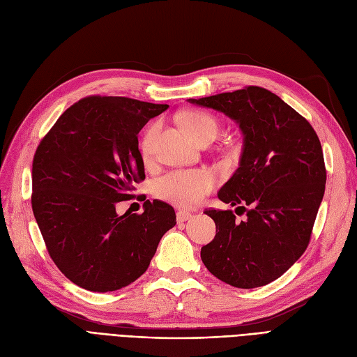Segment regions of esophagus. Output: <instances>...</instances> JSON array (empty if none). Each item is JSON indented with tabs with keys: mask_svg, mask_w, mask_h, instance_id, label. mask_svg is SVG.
Wrapping results in <instances>:
<instances>
[{
	"mask_svg": "<svg viewBox=\"0 0 357 357\" xmlns=\"http://www.w3.org/2000/svg\"><path fill=\"white\" fill-rule=\"evenodd\" d=\"M176 215H177V222L183 223V222H186V220H189L192 218V213H189V211H177Z\"/></svg>",
	"mask_w": 357,
	"mask_h": 357,
	"instance_id": "obj_1",
	"label": "esophagus"
}]
</instances>
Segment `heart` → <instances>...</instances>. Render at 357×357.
Segmentation results:
<instances>
[{"label": "heart", "mask_w": 357, "mask_h": 357, "mask_svg": "<svg viewBox=\"0 0 357 357\" xmlns=\"http://www.w3.org/2000/svg\"><path fill=\"white\" fill-rule=\"evenodd\" d=\"M183 125L188 132L201 144L208 139H214L219 134V123L215 119L205 112H189L183 116ZM159 131V125H150L139 142V150L147 160L155 152V139ZM214 177L205 169L172 171L160 177L155 183V193L160 199L168 201L181 208H189L197 205L205 195L213 190Z\"/></svg>", "instance_id": "1"}]
</instances>
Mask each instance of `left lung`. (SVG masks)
<instances>
[{"label":"left lung","instance_id":"left-lung-1","mask_svg":"<svg viewBox=\"0 0 357 357\" xmlns=\"http://www.w3.org/2000/svg\"><path fill=\"white\" fill-rule=\"evenodd\" d=\"M188 101L231 117L244 137L240 165L218 197L240 205L247 218L238 222L231 210H205L215 236L201 248L202 262L234 287L265 286L310 243L326 185L319 137L307 119L259 86Z\"/></svg>","mask_w":357,"mask_h":357}]
</instances>
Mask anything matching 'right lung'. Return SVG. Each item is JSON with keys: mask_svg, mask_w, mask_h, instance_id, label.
<instances>
[{"mask_svg": "<svg viewBox=\"0 0 357 357\" xmlns=\"http://www.w3.org/2000/svg\"><path fill=\"white\" fill-rule=\"evenodd\" d=\"M168 109L125 96H88L62 113L32 160V211L52 261L74 284L113 291L142 277L176 225L169 204L116 213L146 178L138 132Z\"/></svg>", "mask_w": 357, "mask_h": 357, "instance_id": "obj_1", "label": "right lung"}]
</instances>
